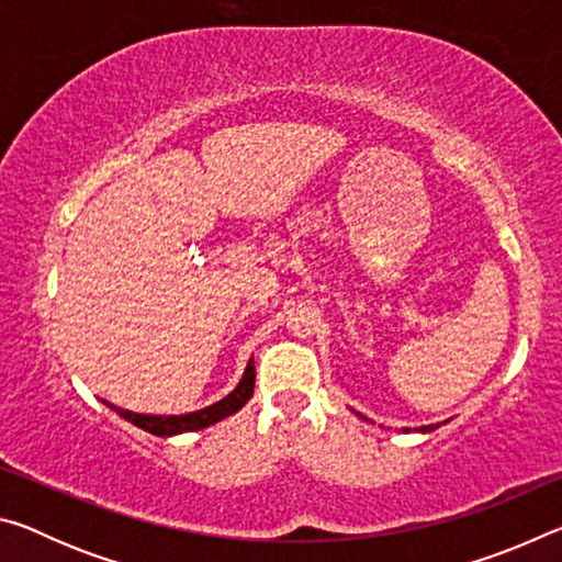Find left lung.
Masks as SVG:
<instances>
[{
  "label": "left lung",
  "mask_w": 562,
  "mask_h": 562,
  "mask_svg": "<svg viewBox=\"0 0 562 562\" xmlns=\"http://www.w3.org/2000/svg\"><path fill=\"white\" fill-rule=\"evenodd\" d=\"M434 429H439V424H436V426H424L422 431H434Z\"/></svg>",
  "instance_id": "left-lung-1"
}]
</instances>
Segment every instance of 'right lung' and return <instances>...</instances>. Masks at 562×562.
Instances as JSON below:
<instances>
[{
    "label": "right lung",
    "instance_id": "right-lung-1",
    "mask_svg": "<svg viewBox=\"0 0 562 562\" xmlns=\"http://www.w3.org/2000/svg\"><path fill=\"white\" fill-rule=\"evenodd\" d=\"M255 392V364L250 359V364H247L245 374L240 379V384L233 394H227L221 402L201 408V412H193V414H183V416H148V414H133L126 412V408H119L109 404L113 412L119 416L126 418L133 426H138V429H144L148 434H156V436H173V434H183V431H198V429H205V426H211L215 422H221V418L235 414L237 408H243L247 398L252 396Z\"/></svg>",
    "mask_w": 562,
    "mask_h": 562
}]
</instances>
